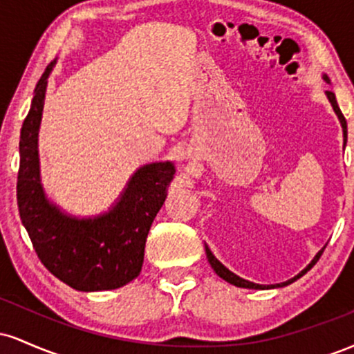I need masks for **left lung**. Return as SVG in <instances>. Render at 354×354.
<instances>
[{
    "label": "left lung",
    "mask_w": 354,
    "mask_h": 354,
    "mask_svg": "<svg viewBox=\"0 0 354 354\" xmlns=\"http://www.w3.org/2000/svg\"><path fill=\"white\" fill-rule=\"evenodd\" d=\"M323 80L326 81V83H330V78H328L326 75H323ZM326 96H328V100H330V103H331L333 109H335L336 116H338V120H339V123H341V128H343L344 145H346V140H348V124H346V120H344L343 113H341V109H339V106H338V103H336V96H335V93H333V91H326ZM205 248H206V258H208V261H209L211 268H213L214 273H216V274L219 276V278H223V279H225V281H228V283H231V284H234V286H238V288H250V290H271V288L288 286V284H291L293 281H296V279L301 278L303 274H306L308 271H310L311 268L316 265V261H318L319 256L323 254V250H324V248H326V246H324L323 250H321V251H318V254H316L315 258H313V261H311L310 265H308L306 268H304V270L301 271V273H298V274L295 276V278L288 279V281H284V283H278V284H256V283L248 281V279L239 278L238 274H234L233 271H230L228 268H226L225 265H221V263H219L218 259L214 258V254L211 253V250H209L208 246H205Z\"/></svg>",
    "instance_id": "left-lung-1"
}]
</instances>
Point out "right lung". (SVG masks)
I'll list each match as a JSON object with an SVG mask.
<instances>
[{
	"mask_svg": "<svg viewBox=\"0 0 354 354\" xmlns=\"http://www.w3.org/2000/svg\"><path fill=\"white\" fill-rule=\"evenodd\" d=\"M55 64L56 59L48 64L36 84L19 136V216L51 274L78 291L116 290L140 274L146 238L176 169L171 161L141 166L116 205L95 218L70 216L53 205L39 183L38 131Z\"/></svg>",
	"mask_w": 354,
	"mask_h": 354,
	"instance_id": "1",
	"label": "right lung"
}]
</instances>
